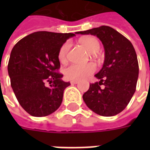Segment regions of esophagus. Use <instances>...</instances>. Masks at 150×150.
Segmentation results:
<instances>
[{
	"label": "esophagus",
	"mask_w": 150,
	"mask_h": 150,
	"mask_svg": "<svg viewBox=\"0 0 150 150\" xmlns=\"http://www.w3.org/2000/svg\"><path fill=\"white\" fill-rule=\"evenodd\" d=\"M78 83V81H71V84H76Z\"/></svg>",
	"instance_id": "esophagus-1"
}]
</instances>
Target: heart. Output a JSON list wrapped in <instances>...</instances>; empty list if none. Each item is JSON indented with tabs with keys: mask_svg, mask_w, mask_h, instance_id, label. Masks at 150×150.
<instances>
[{
	"mask_svg": "<svg viewBox=\"0 0 150 150\" xmlns=\"http://www.w3.org/2000/svg\"><path fill=\"white\" fill-rule=\"evenodd\" d=\"M80 43L85 49L91 54H96L100 51V45L96 38L93 37H88L82 38ZM71 42H66L63 43L59 50V59L60 62H64L67 59V54L71 49ZM96 71V66L92 63L88 64H77L72 63L65 69L66 78L72 81H79L87 78Z\"/></svg>",
	"mask_w": 150,
	"mask_h": 150,
	"instance_id": "b5f03b06",
	"label": "heart"
}]
</instances>
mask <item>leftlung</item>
I'll use <instances>...</instances> for the list:
<instances>
[{
  "mask_svg": "<svg viewBox=\"0 0 150 150\" xmlns=\"http://www.w3.org/2000/svg\"><path fill=\"white\" fill-rule=\"evenodd\" d=\"M78 34L96 36L105 51L103 67L95 75L100 81L90 84L83 96L85 104L98 115H117L125 108L136 91L139 66L135 49L129 39L107 25Z\"/></svg>",
  "mask_w": 150,
  "mask_h": 150,
  "instance_id": "left-lung-1",
  "label": "left lung"
}]
</instances>
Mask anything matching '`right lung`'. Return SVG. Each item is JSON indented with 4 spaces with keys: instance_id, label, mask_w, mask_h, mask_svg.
Instances as JSON below:
<instances>
[{
    "instance_id": "obj_1",
    "label": "right lung",
    "mask_w": 150,
    "mask_h": 150,
    "mask_svg": "<svg viewBox=\"0 0 150 150\" xmlns=\"http://www.w3.org/2000/svg\"><path fill=\"white\" fill-rule=\"evenodd\" d=\"M75 35L38 31L23 38L12 50L8 63L11 87L31 116H48L62 104L63 91L71 83L62 81V75L57 72L58 54L62 44Z\"/></svg>"
}]
</instances>
